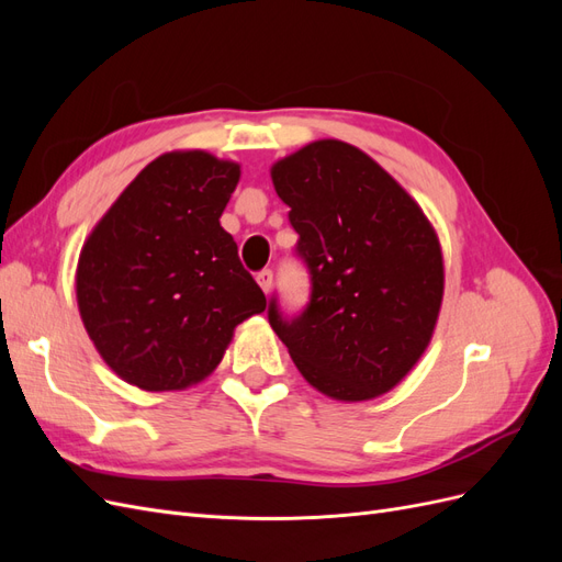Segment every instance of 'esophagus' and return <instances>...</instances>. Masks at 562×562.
Instances as JSON below:
<instances>
[{
  "mask_svg": "<svg viewBox=\"0 0 562 562\" xmlns=\"http://www.w3.org/2000/svg\"><path fill=\"white\" fill-rule=\"evenodd\" d=\"M255 281L260 283V288H262L265 293H269L271 281H274V274H271V269H262V271H258V277H255Z\"/></svg>",
  "mask_w": 562,
  "mask_h": 562,
  "instance_id": "esophagus-1",
  "label": "esophagus"
}]
</instances>
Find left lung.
I'll use <instances>...</instances> for the list:
<instances>
[{
    "label": "left lung",
    "mask_w": 562,
    "mask_h": 562,
    "mask_svg": "<svg viewBox=\"0 0 562 562\" xmlns=\"http://www.w3.org/2000/svg\"><path fill=\"white\" fill-rule=\"evenodd\" d=\"M297 232L310 302L267 316L302 378L337 401L394 389L419 361L443 300V255L422 209L380 164L318 140L271 166Z\"/></svg>",
    "instance_id": "obj_1"
}]
</instances>
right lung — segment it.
<instances>
[{"mask_svg": "<svg viewBox=\"0 0 562 562\" xmlns=\"http://www.w3.org/2000/svg\"><path fill=\"white\" fill-rule=\"evenodd\" d=\"M239 164L168 151L147 164L83 244L77 302L105 363L128 384L173 391L223 361L234 328L267 307L220 227Z\"/></svg>", "mask_w": 562, "mask_h": 562, "instance_id": "add662e5", "label": "right lung"}]
</instances>
